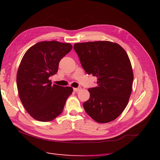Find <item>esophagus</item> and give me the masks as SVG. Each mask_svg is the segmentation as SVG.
Here are the masks:
<instances>
[{"label": "esophagus", "instance_id": "34e87169", "mask_svg": "<svg viewBox=\"0 0 160 160\" xmlns=\"http://www.w3.org/2000/svg\"><path fill=\"white\" fill-rule=\"evenodd\" d=\"M82 89L81 88V87H78V88H74V92H79V91Z\"/></svg>", "mask_w": 160, "mask_h": 160}]
</instances>
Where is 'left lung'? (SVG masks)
I'll use <instances>...</instances> for the list:
<instances>
[{
  "instance_id": "8db88e82",
  "label": "left lung",
  "mask_w": 160,
  "mask_h": 160,
  "mask_svg": "<svg viewBox=\"0 0 160 160\" xmlns=\"http://www.w3.org/2000/svg\"><path fill=\"white\" fill-rule=\"evenodd\" d=\"M74 49L84 70L97 77V86L89 88L85 111L98 123H108L124 110L132 92L133 72L126 51L110 41L75 43Z\"/></svg>"
}]
</instances>
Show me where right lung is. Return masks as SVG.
<instances>
[{
  "mask_svg": "<svg viewBox=\"0 0 160 160\" xmlns=\"http://www.w3.org/2000/svg\"><path fill=\"white\" fill-rule=\"evenodd\" d=\"M72 48L70 43L41 41L25 53L16 75L18 95L30 116L50 122L62 112L72 87L52 85L49 79L57 74L59 61Z\"/></svg>",
  "mask_w": 160,
  "mask_h": 160,
  "instance_id": "add662e5",
  "label": "right lung"
}]
</instances>
